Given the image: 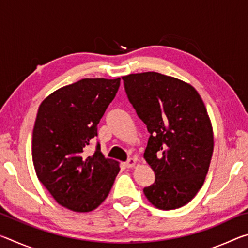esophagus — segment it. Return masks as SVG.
Returning a JSON list of instances; mask_svg holds the SVG:
<instances>
[{"label":"esophagus","instance_id":"esophagus-1","mask_svg":"<svg viewBox=\"0 0 248 248\" xmlns=\"http://www.w3.org/2000/svg\"><path fill=\"white\" fill-rule=\"evenodd\" d=\"M136 164H137V159H134V158H129L128 161L124 163V165L127 166L128 169H132V167L136 166Z\"/></svg>","mask_w":248,"mask_h":248}]
</instances>
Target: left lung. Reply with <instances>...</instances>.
<instances>
[{"instance_id":"left-lung-1","label":"left lung","mask_w":248,"mask_h":248,"mask_svg":"<svg viewBox=\"0 0 248 248\" xmlns=\"http://www.w3.org/2000/svg\"><path fill=\"white\" fill-rule=\"evenodd\" d=\"M124 90L150 138L144 158L155 182L143 192L154 207H183L204 183L213 153L207 109L190 84L157 72L123 77Z\"/></svg>"}]
</instances>
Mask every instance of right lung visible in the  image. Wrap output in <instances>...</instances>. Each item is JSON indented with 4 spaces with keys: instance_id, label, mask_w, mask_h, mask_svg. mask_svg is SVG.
<instances>
[{
    "instance_id": "1",
    "label": "right lung",
    "mask_w": 248,
    "mask_h": 248,
    "mask_svg": "<svg viewBox=\"0 0 248 248\" xmlns=\"http://www.w3.org/2000/svg\"><path fill=\"white\" fill-rule=\"evenodd\" d=\"M120 86V78H83L53 92L40 104L32 130L31 155L40 183L59 204L93 211L107 198L119 163L106 158L97 143V124Z\"/></svg>"
}]
</instances>
